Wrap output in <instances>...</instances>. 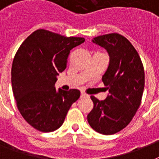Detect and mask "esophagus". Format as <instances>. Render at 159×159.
<instances>
[{
  "label": "esophagus",
  "instance_id": "esophagus-1",
  "mask_svg": "<svg viewBox=\"0 0 159 159\" xmlns=\"http://www.w3.org/2000/svg\"><path fill=\"white\" fill-rule=\"evenodd\" d=\"M88 97V96H87L86 93H84V92H82V93H81V98H84V97Z\"/></svg>",
  "mask_w": 159,
  "mask_h": 159
}]
</instances>
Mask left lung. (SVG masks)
<instances>
[{
    "label": "left lung",
    "instance_id": "1",
    "mask_svg": "<svg viewBox=\"0 0 159 159\" xmlns=\"http://www.w3.org/2000/svg\"><path fill=\"white\" fill-rule=\"evenodd\" d=\"M92 42L106 48L110 56L102 77L109 95L104 101L91 96L94 106L87 121L94 130L110 135L125 128L138 111L144 88V70L138 52L123 35L108 34L97 36Z\"/></svg>",
    "mask_w": 159,
    "mask_h": 159
}]
</instances>
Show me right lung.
Segmentation results:
<instances>
[{"label": "right lung", "instance_id": "right-lung-1", "mask_svg": "<svg viewBox=\"0 0 159 159\" xmlns=\"http://www.w3.org/2000/svg\"><path fill=\"white\" fill-rule=\"evenodd\" d=\"M85 41L46 30L34 31L24 41L14 57L11 84L21 116L33 128L52 132L62 125L80 91H56L57 76L67 67L72 48Z\"/></svg>", "mask_w": 159, "mask_h": 159}]
</instances>
